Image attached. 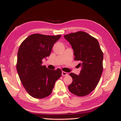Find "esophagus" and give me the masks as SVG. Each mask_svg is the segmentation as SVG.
<instances>
[{
	"mask_svg": "<svg viewBox=\"0 0 121 121\" xmlns=\"http://www.w3.org/2000/svg\"><path fill=\"white\" fill-rule=\"evenodd\" d=\"M68 75V73L65 71H62V76H67Z\"/></svg>",
	"mask_w": 121,
	"mask_h": 121,
	"instance_id": "obj_1",
	"label": "esophagus"
}]
</instances>
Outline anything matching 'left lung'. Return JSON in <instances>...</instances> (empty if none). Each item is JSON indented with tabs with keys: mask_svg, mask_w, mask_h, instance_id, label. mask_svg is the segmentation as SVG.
I'll use <instances>...</instances> for the list:
<instances>
[{
	"mask_svg": "<svg viewBox=\"0 0 121 121\" xmlns=\"http://www.w3.org/2000/svg\"><path fill=\"white\" fill-rule=\"evenodd\" d=\"M64 38L74 50V60L80 61L82 67L78 75L70 73L73 82L68 88L79 97L88 95L95 88L103 71V53L98 40L85 32L79 31L65 35Z\"/></svg>",
	"mask_w": 121,
	"mask_h": 121,
	"instance_id": "8db88e82",
	"label": "left lung"
}]
</instances>
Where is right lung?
Here are the masks:
<instances>
[{"instance_id":"right-lung-1","label":"right lung","mask_w":121,"mask_h":121,"mask_svg":"<svg viewBox=\"0 0 121 121\" xmlns=\"http://www.w3.org/2000/svg\"><path fill=\"white\" fill-rule=\"evenodd\" d=\"M61 35L33 34L20 45L17 54V70L23 86L30 96L42 99L51 94L61 70H50L42 66V59L49 56L54 43Z\"/></svg>"}]
</instances>
